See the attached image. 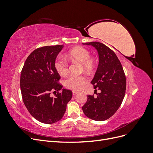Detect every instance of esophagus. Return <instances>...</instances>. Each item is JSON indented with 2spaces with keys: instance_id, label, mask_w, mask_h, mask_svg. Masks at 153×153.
I'll list each match as a JSON object with an SVG mask.
<instances>
[{
  "instance_id": "esophagus-1",
  "label": "esophagus",
  "mask_w": 153,
  "mask_h": 153,
  "mask_svg": "<svg viewBox=\"0 0 153 153\" xmlns=\"http://www.w3.org/2000/svg\"><path fill=\"white\" fill-rule=\"evenodd\" d=\"M78 94H79V92L76 91H73V96H76Z\"/></svg>"
}]
</instances>
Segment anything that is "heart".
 Here are the masks:
<instances>
[{
  "label": "heart",
  "mask_w": 153,
  "mask_h": 153,
  "mask_svg": "<svg viewBox=\"0 0 153 153\" xmlns=\"http://www.w3.org/2000/svg\"><path fill=\"white\" fill-rule=\"evenodd\" d=\"M68 57L71 61H77L82 64L84 70L91 71L95 67V61L91 57L89 50L82 47H76L70 50L68 53ZM55 68L61 76H65L68 73V64L62 57H58L55 62ZM88 81L85 75L69 76L64 81V85L68 89L74 91L82 89Z\"/></svg>",
  "instance_id": "heart-1"
}]
</instances>
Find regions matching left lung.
I'll return each instance as SVG.
<instances>
[{"mask_svg":"<svg viewBox=\"0 0 153 153\" xmlns=\"http://www.w3.org/2000/svg\"><path fill=\"white\" fill-rule=\"evenodd\" d=\"M83 45L92 46L98 51L99 64L91 84L101 92L96 97L88 95L82 110L87 117L103 121L112 117L121 106L126 92V76L117 55L108 47L100 42Z\"/></svg>","mask_w":153,"mask_h":153,"instance_id":"obj_1","label":"left lung"}]
</instances>
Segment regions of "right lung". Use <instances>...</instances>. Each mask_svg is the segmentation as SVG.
<instances>
[{
  "mask_svg": "<svg viewBox=\"0 0 153 153\" xmlns=\"http://www.w3.org/2000/svg\"><path fill=\"white\" fill-rule=\"evenodd\" d=\"M64 45L46 46L34 50L27 58L20 76V89L24 105L32 117L45 124H53L64 116L72 92L58 91L61 76L55 68V59ZM52 91L58 92L54 98Z\"/></svg>",
  "mask_w": 153,
  "mask_h": 153,
  "instance_id": "obj_1",
  "label": "right lung"
}]
</instances>
